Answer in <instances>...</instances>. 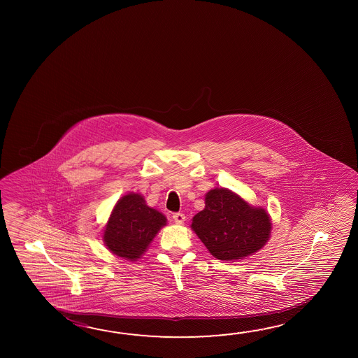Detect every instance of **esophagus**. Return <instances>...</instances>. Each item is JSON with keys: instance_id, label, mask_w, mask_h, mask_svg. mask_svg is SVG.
Segmentation results:
<instances>
[{"instance_id": "esophagus-1", "label": "esophagus", "mask_w": 358, "mask_h": 358, "mask_svg": "<svg viewBox=\"0 0 358 358\" xmlns=\"http://www.w3.org/2000/svg\"><path fill=\"white\" fill-rule=\"evenodd\" d=\"M173 221L177 223V224H182V223L185 222V220H186V216L183 215V213H173Z\"/></svg>"}]
</instances>
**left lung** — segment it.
<instances>
[{"mask_svg":"<svg viewBox=\"0 0 358 358\" xmlns=\"http://www.w3.org/2000/svg\"><path fill=\"white\" fill-rule=\"evenodd\" d=\"M205 205L192 218L191 229L217 259L251 256L270 240L272 223L266 210L247 203L227 188L207 192Z\"/></svg>","mask_w":358,"mask_h":358,"instance_id":"obj_1","label":"left lung"}]
</instances>
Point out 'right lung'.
<instances>
[{"mask_svg":"<svg viewBox=\"0 0 358 358\" xmlns=\"http://www.w3.org/2000/svg\"><path fill=\"white\" fill-rule=\"evenodd\" d=\"M167 218L146 205L143 196L127 194L117 201L103 231V242L118 257L136 261L166 226Z\"/></svg>","mask_w":358,"mask_h":358,"instance_id":"1","label":"right lung"}]
</instances>
